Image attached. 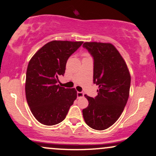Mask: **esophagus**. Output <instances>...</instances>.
<instances>
[{
  "instance_id": "esophagus-1",
  "label": "esophagus",
  "mask_w": 156,
  "mask_h": 156,
  "mask_svg": "<svg viewBox=\"0 0 156 156\" xmlns=\"http://www.w3.org/2000/svg\"><path fill=\"white\" fill-rule=\"evenodd\" d=\"M83 96H84L83 92H79V91L77 92V97H78V98H83Z\"/></svg>"
}]
</instances>
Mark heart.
<instances>
[{
    "mask_svg": "<svg viewBox=\"0 0 156 156\" xmlns=\"http://www.w3.org/2000/svg\"><path fill=\"white\" fill-rule=\"evenodd\" d=\"M83 56L87 57V56H88V55L87 54V53H83Z\"/></svg>",
    "mask_w": 156,
    "mask_h": 156,
    "instance_id": "heart-1",
    "label": "heart"
}]
</instances>
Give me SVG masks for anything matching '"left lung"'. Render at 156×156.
<instances>
[{
  "label": "left lung",
  "mask_w": 156,
  "mask_h": 156,
  "mask_svg": "<svg viewBox=\"0 0 156 156\" xmlns=\"http://www.w3.org/2000/svg\"><path fill=\"white\" fill-rule=\"evenodd\" d=\"M94 58V83L98 95H84L88 106L83 109L86 123L96 130L111 127L119 119L129 95L131 76L125 60L111 43L85 42Z\"/></svg>",
  "instance_id": "1"
}]
</instances>
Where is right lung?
Masks as SVG:
<instances>
[{
    "instance_id": "obj_1",
    "label": "right lung",
    "mask_w": 156,
    "mask_h": 156,
    "mask_svg": "<svg viewBox=\"0 0 156 156\" xmlns=\"http://www.w3.org/2000/svg\"><path fill=\"white\" fill-rule=\"evenodd\" d=\"M83 42L53 40L41 47L29 60L25 93L34 117L41 124L52 126L65 119L77 98L75 88L59 86L69 57Z\"/></svg>"
}]
</instances>
